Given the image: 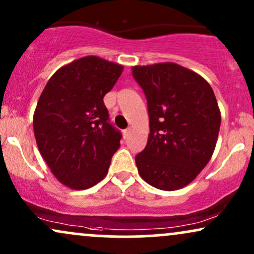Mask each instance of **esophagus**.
Returning a JSON list of instances; mask_svg holds the SVG:
<instances>
[{
  "label": "esophagus",
  "instance_id": "1",
  "mask_svg": "<svg viewBox=\"0 0 254 254\" xmlns=\"http://www.w3.org/2000/svg\"><path fill=\"white\" fill-rule=\"evenodd\" d=\"M130 133H132V129H130V128H127V129H125V130H124V136H125V139L129 138Z\"/></svg>",
  "mask_w": 254,
  "mask_h": 254
}]
</instances>
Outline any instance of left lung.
<instances>
[{"mask_svg": "<svg viewBox=\"0 0 254 254\" xmlns=\"http://www.w3.org/2000/svg\"><path fill=\"white\" fill-rule=\"evenodd\" d=\"M147 100L150 135L135 163L146 183L172 191L188 186L210 160L221 114L213 89L191 70L160 63L134 66Z\"/></svg>", "mask_w": 254, "mask_h": 254, "instance_id": "obj_1", "label": "left lung"}]
</instances>
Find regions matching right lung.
Instances as JSON below:
<instances>
[{
    "label": "right lung",
    "mask_w": 254,
    "mask_h": 254,
    "mask_svg": "<svg viewBox=\"0 0 254 254\" xmlns=\"http://www.w3.org/2000/svg\"><path fill=\"white\" fill-rule=\"evenodd\" d=\"M122 70L84 57L59 68L41 92L33 118L38 148L57 180L71 189L102 181L120 147L121 132L109 124L103 97Z\"/></svg>",
    "instance_id": "obj_1"
}]
</instances>
